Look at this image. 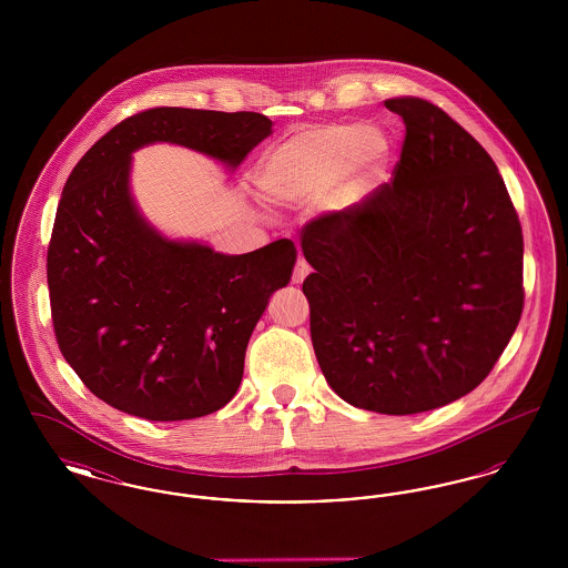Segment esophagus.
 I'll list each match as a JSON object with an SVG mask.
<instances>
[{"mask_svg":"<svg viewBox=\"0 0 568 568\" xmlns=\"http://www.w3.org/2000/svg\"><path fill=\"white\" fill-rule=\"evenodd\" d=\"M308 274H311V266H308V264H306V262L300 257V260H297L296 271H294L292 281H294L296 285H300V283H302V281H304Z\"/></svg>","mask_w":568,"mask_h":568,"instance_id":"obj_1","label":"esophagus"}]
</instances>
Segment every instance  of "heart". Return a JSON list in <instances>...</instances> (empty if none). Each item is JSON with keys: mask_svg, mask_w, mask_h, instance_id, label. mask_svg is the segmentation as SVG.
I'll list each match as a JSON object with an SVG mask.
<instances>
[{"mask_svg": "<svg viewBox=\"0 0 568 568\" xmlns=\"http://www.w3.org/2000/svg\"><path fill=\"white\" fill-rule=\"evenodd\" d=\"M392 142L381 128L327 123L300 130L262 158L255 187L281 206H308L329 195L343 213L359 204L385 176Z\"/></svg>", "mask_w": 568, "mask_h": 568, "instance_id": "heart-1", "label": "heart"}]
</instances>
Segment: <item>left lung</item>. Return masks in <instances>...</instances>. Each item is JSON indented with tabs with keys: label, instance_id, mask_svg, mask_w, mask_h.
Masks as SVG:
<instances>
[{
	"label": "left lung",
	"instance_id": "left-lung-1",
	"mask_svg": "<svg viewBox=\"0 0 568 568\" xmlns=\"http://www.w3.org/2000/svg\"><path fill=\"white\" fill-rule=\"evenodd\" d=\"M405 123L394 181L302 234V285L327 385L413 415L489 375L521 317L524 239L486 149L438 106L387 100Z\"/></svg>",
	"mask_w": 568,
	"mask_h": 568
}]
</instances>
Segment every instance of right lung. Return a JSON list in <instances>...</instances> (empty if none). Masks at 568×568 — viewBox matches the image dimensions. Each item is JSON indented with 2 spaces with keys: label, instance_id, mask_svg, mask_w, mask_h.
Here are the masks:
<instances>
[{
  "label": "right lung",
  "instance_id": "add662e5",
  "mask_svg": "<svg viewBox=\"0 0 568 568\" xmlns=\"http://www.w3.org/2000/svg\"><path fill=\"white\" fill-rule=\"evenodd\" d=\"M271 134V119L257 112L144 110L72 170L47 257L54 336L106 405L149 422L195 419L227 405L243 381L248 338L297 257L285 239L244 255L170 239L135 202V151L179 144L234 172Z\"/></svg>",
  "mask_w": 568,
  "mask_h": 568
}]
</instances>
